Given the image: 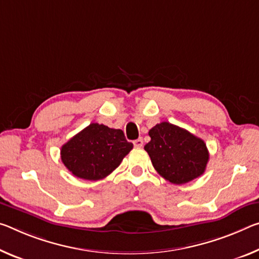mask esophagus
Here are the masks:
<instances>
[{
  "label": "esophagus",
  "mask_w": 259,
  "mask_h": 259,
  "mask_svg": "<svg viewBox=\"0 0 259 259\" xmlns=\"http://www.w3.org/2000/svg\"><path fill=\"white\" fill-rule=\"evenodd\" d=\"M134 146L135 147H142L143 146V139L138 138L136 141H134Z\"/></svg>",
  "instance_id": "obj_1"
}]
</instances>
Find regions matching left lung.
<instances>
[{"instance_id":"left-lung-1","label":"left lung","mask_w":259,"mask_h":259,"mask_svg":"<svg viewBox=\"0 0 259 259\" xmlns=\"http://www.w3.org/2000/svg\"><path fill=\"white\" fill-rule=\"evenodd\" d=\"M151 141L144 146L154 169L174 184H184L202 175L208 150L203 139L188 130L161 122L149 131Z\"/></svg>"}]
</instances>
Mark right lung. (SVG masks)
<instances>
[{
  "instance_id": "right-lung-1",
  "label": "right lung",
  "mask_w": 259,
  "mask_h": 259,
  "mask_svg": "<svg viewBox=\"0 0 259 259\" xmlns=\"http://www.w3.org/2000/svg\"><path fill=\"white\" fill-rule=\"evenodd\" d=\"M133 147L122 130L91 123L62 146L61 159L72 175L97 181L120 166Z\"/></svg>"
}]
</instances>
